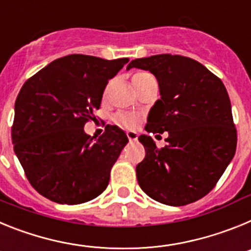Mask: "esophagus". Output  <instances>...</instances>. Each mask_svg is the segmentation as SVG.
Here are the masks:
<instances>
[{
	"label": "esophagus",
	"mask_w": 251,
	"mask_h": 251,
	"mask_svg": "<svg viewBox=\"0 0 251 251\" xmlns=\"http://www.w3.org/2000/svg\"><path fill=\"white\" fill-rule=\"evenodd\" d=\"M127 137L129 139V142H136L138 139V133L134 132V130H128Z\"/></svg>",
	"instance_id": "esophagus-1"
}]
</instances>
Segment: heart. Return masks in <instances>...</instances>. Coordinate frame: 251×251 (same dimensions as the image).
Segmentation results:
<instances>
[{"label": "heart", "instance_id": "heart-1", "mask_svg": "<svg viewBox=\"0 0 251 251\" xmlns=\"http://www.w3.org/2000/svg\"><path fill=\"white\" fill-rule=\"evenodd\" d=\"M152 75L147 72H141L137 73L134 76H133V81H138L145 79V77H150ZM141 117L136 113H118V114L114 117V122L118 124L119 127L126 128V129H134L141 124Z\"/></svg>", "mask_w": 251, "mask_h": 251}]
</instances>
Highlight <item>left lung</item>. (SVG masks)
Masks as SVG:
<instances>
[{"label": "left lung", "mask_w": 251, "mask_h": 251, "mask_svg": "<svg viewBox=\"0 0 251 251\" xmlns=\"http://www.w3.org/2000/svg\"><path fill=\"white\" fill-rule=\"evenodd\" d=\"M150 70L161 99L154 103L145 129L167 132L158 148L142 134L146 157L136 167L141 188L151 199L183 206L202 199L223 176L236 150L231 103L223 81L199 61L161 54L132 60L127 69Z\"/></svg>", "instance_id": "8db88e82"}]
</instances>
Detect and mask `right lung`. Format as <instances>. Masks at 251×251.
Here are the masks:
<instances>
[{
    "label": "right lung",
    "instance_id": "obj_1",
    "mask_svg": "<svg viewBox=\"0 0 251 251\" xmlns=\"http://www.w3.org/2000/svg\"><path fill=\"white\" fill-rule=\"evenodd\" d=\"M129 59L73 54L54 60L22 85L15 103L13 151L31 186L49 200L77 205L98 197L128 143L110 126L95 138L84 132L94 119L108 80Z\"/></svg>",
    "mask_w": 251,
    "mask_h": 251
}]
</instances>
